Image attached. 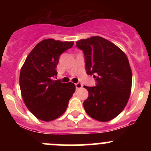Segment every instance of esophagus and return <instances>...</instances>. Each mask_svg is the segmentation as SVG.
I'll use <instances>...</instances> for the list:
<instances>
[{"label":"esophagus","instance_id":"obj_1","mask_svg":"<svg viewBox=\"0 0 151 151\" xmlns=\"http://www.w3.org/2000/svg\"><path fill=\"white\" fill-rule=\"evenodd\" d=\"M82 87H83V85H82L81 83H76V84H75V88H76V89H77V90L80 89V88H81Z\"/></svg>","mask_w":151,"mask_h":151}]
</instances>
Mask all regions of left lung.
Returning a JSON list of instances; mask_svg holds the SVG:
<instances>
[{
    "mask_svg": "<svg viewBox=\"0 0 151 151\" xmlns=\"http://www.w3.org/2000/svg\"><path fill=\"white\" fill-rule=\"evenodd\" d=\"M76 46L84 53L85 71L96 85L84 86L88 97L85 112L93 119L106 122L118 116L129 100L132 83L129 60L122 50L100 36L81 39Z\"/></svg>",
    "mask_w": 151,
    "mask_h": 151,
    "instance_id": "left-lung-1",
    "label": "left lung"
}]
</instances>
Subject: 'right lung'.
<instances>
[{
    "label": "right lung",
    "instance_id": "add662e5",
    "mask_svg": "<svg viewBox=\"0 0 151 151\" xmlns=\"http://www.w3.org/2000/svg\"><path fill=\"white\" fill-rule=\"evenodd\" d=\"M73 45V42L45 39L32 50L21 68L19 87L22 99L38 119L53 121L66 110L75 86L72 83L53 80L52 77L57 75L60 55Z\"/></svg>",
    "mask_w": 151,
    "mask_h": 151
}]
</instances>
